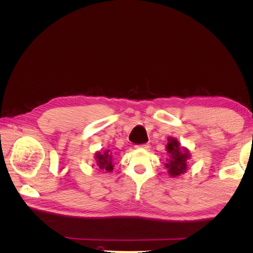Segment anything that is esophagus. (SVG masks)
Wrapping results in <instances>:
<instances>
[{"label":"esophagus","mask_w":253,"mask_h":253,"mask_svg":"<svg viewBox=\"0 0 253 253\" xmlns=\"http://www.w3.org/2000/svg\"><path fill=\"white\" fill-rule=\"evenodd\" d=\"M138 148H141V149H145V150H148V149H150V144H149V143L140 144V145H138Z\"/></svg>","instance_id":"obj_1"}]
</instances>
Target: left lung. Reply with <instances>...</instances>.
Listing matches in <instances>:
<instances>
[{
    "label": "left lung",
    "instance_id": "1",
    "mask_svg": "<svg viewBox=\"0 0 253 253\" xmlns=\"http://www.w3.org/2000/svg\"><path fill=\"white\" fill-rule=\"evenodd\" d=\"M168 141L169 142L167 144V151L169 153L170 159H168L166 167L172 177H176L187 171V162L190 154L187 149L179 147L177 139L170 137Z\"/></svg>",
    "mask_w": 253,
    "mask_h": 253
}]
</instances>
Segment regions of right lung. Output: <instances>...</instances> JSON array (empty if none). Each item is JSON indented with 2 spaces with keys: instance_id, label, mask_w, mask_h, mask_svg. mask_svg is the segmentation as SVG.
Segmentation results:
<instances>
[{
  "instance_id": "right-lung-1",
  "label": "right lung",
  "mask_w": 253,
  "mask_h": 253,
  "mask_svg": "<svg viewBox=\"0 0 253 253\" xmlns=\"http://www.w3.org/2000/svg\"><path fill=\"white\" fill-rule=\"evenodd\" d=\"M95 159L97 166L99 169L103 171L112 172L113 171V158H112V153L110 150H106L104 152H97L95 154Z\"/></svg>"
}]
</instances>
